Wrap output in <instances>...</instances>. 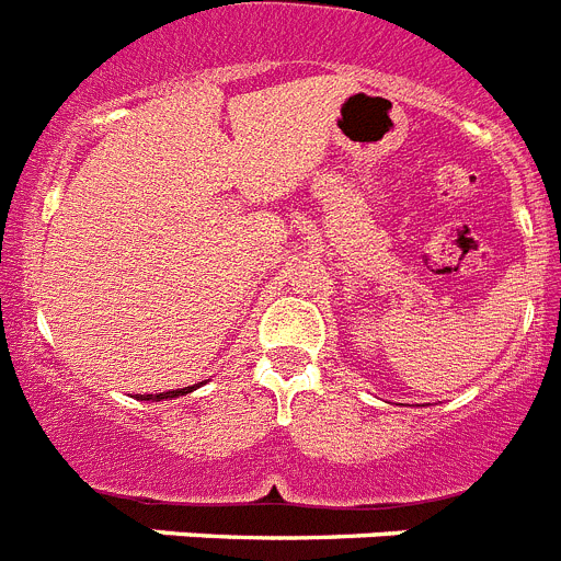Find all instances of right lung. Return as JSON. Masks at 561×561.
<instances>
[{
    "instance_id": "obj_1",
    "label": "right lung",
    "mask_w": 561,
    "mask_h": 561,
    "mask_svg": "<svg viewBox=\"0 0 561 561\" xmlns=\"http://www.w3.org/2000/svg\"><path fill=\"white\" fill-rule=\"evenodd\" d=\"M196 390V385L193 388H180V390H168V393H157V396H137L140 401H165V399H180V396L185 393H193Z\"/></svg>"
}]
</instances>
